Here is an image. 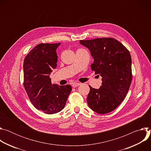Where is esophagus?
<instances>
[{"label": "esophagus", "mask_w": 151, "mask_h": 151, "mask_svg": "<svg viewBox=\"0 0 151 151\" xmlns=\"http://www.w3.org/2000/svg\"><path fill=\"white\" fill-rule=\"evenodd\" d=\"M80 84H81L80 83H78V82H76V83H73V85H72V87H73V88H76V87H78V86H79Z\"/></svg>", "instance_id": "34e87169"}]
</instances>
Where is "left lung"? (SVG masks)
Segmentation results:
<instances>
[{
  "label": "left lung",
  "mask_w": 151,
  "mask_h": 151,
  "mask_svg": "<svg viewBox=\"0 0 151 151\" xmlns=\"http://www.w3.org/2000/svg\"><path fill=\"white\" fill-rule=\"evenodd\" d=\"M94 59L92 70L102 78L99 89L91 87L87 103L94 112L105 114L115 109L123 101L132 80V58L128 50L114 38L80 40Z\"/></svg>",
  "instance_id": "obj_1"
}]
</instances>
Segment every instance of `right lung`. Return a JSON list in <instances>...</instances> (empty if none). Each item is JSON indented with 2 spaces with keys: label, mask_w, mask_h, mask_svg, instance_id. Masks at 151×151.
Listing matches in <instances>:
<instances>
[{
  "label": "right lung",
  "mask_w": 151,
  "mask_h": 151,
  "mask_svg": "<svg viewBox=\"0 0 151 151\" xmlns=\"http://www.w3.org/2000/svg\"><path fill=\"white\" fill-rule=\"evenodd\" d=\"M58 44H40L26 55L23 64L24 87L36 108L47 114L61 111L72 91L70 85L52 84L50 75L57 67Z\"/></svg>",
  "instance_id": "1"
}]
</instances>
